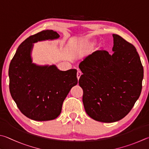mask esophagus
I'll use <instances>...</instances> for the list:
<instances>
[{
    "label": "esophagus",
    "instance_id": "obj_1",
    "mask_svg": "<svg viewBox=\"0 0 149 149\" xmlns=\"http://www.w3.org/2000/svg\"><path fill=\"white\" fill-rule=\"evenodd\" d=\"M81 74H82L80 70H77V77L78 79H79L80 76H81Z\"/></svg>",
    "mask_w": 149,
    "mask_h": 149
}]
</instances>
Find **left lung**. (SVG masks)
<instances>
[{
    "mask_svg": "<svg viewBox=\"0 0 149 149\" xmlns=\"http://www.w3.org/2000/svg\"><path fill=\"white\" fill-rule=\"evenodd\" d=\"M113 36L112 55L96 51L79 65L85 111L102 123H114L128 115L142 89L143 67L136 47L117 34Z\"/></svg>",
    "mask_w": 149,
    "mask_h": 149,
    "instance_id": "1",
    "label": "left lung"
}]
</instances>
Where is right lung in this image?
<instances>
[{"label":"right lung","instance_id":"add662e5","mask_svg":"<svg viewBox=\"0 0 149 149\" xmlns=\"http://www.w3.org/2000/svg\"><path fill=\"white\" fill-rule=\"evenodd\" d=\"M59 36L52 30L32 35L19 45L10 62L11 96L20 111L32 120L46 121L58 117L64 99L77 83L75 69L61 71L55 65L42 66L32 63V43Z\"/></svg>","mask_w":149,"mask_h":149}]
</instances>
